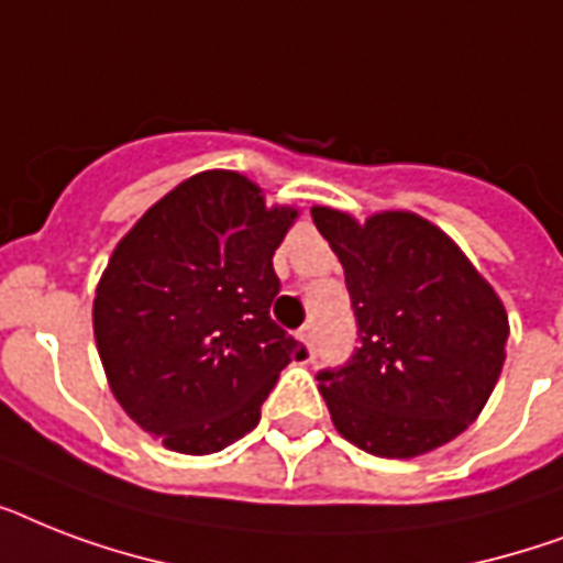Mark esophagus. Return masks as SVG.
Masks as SVG:
<instances>
[{
	"mask_svg": "<svg viewBox=\"0 0 563 563\" xmlns=\"http://www.w3.org/2000/svg\"><path fill=\"white\" fill-rule=\"evenodd\" d=\"M298 339L303 344H307V351H312V339H316V330H312V324H303L298 330Z\"/></svg>",
	"mask_w": 563,
	"mask_h": 563,
	"instance_id": "34e87169",
	"label": "esophagus"
}]
</instances>
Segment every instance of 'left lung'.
<instances>
[{"mask_svg":"<svg viewBox=\"0 0 563 563\" xmlns=\"http://www.w3.org/2000/svg\"><path fill=\"white\" fill-rule=\"evenodd\" d=\"M339 256L360 347L321 371L339 435L371 455L415 459L462 435L485 409L506 362L503 300L462 247L409 210L312 207Z\"/></svg>","mask_w":563,"mask_h":563,"instance_id":"1","label":"left lung"}]
</instances>
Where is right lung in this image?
<instances>
[{"instance_id":"obj_1","label":"right lung","mask_w":563,"mask_h":563,"mask_svg":"<svg viewBox=\"0 0 563 563\" xmlns=\"http://www.w3.org/2000/svg\"><path fill=\"white\" fill-rule=\"evenodd\" d=\"M298 219L228 169L198 172L119 239L92 300L110 391L166 450L210 455L260 423L307 351L272 321V256Z\"/></svg>"}]
</instances>
